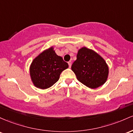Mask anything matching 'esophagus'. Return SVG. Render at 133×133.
<instances>
[{"label":"esophagus","mask_w":133,"mask_h":133,"mask_svg":"<svg viewBox=\"0 0 133 133\" xmlns=\"http://www.w3.org/2000/svg\"><path fill=\"white\" fill-rule=\"evenodd\" d=\"M68 65H69V67L70 68L71 66V61H69V62H68Z\"/></svg>","instance_id":"34e87169"}]
</instances>
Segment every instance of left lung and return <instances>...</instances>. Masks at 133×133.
I'll return each mask as SVG.
<instances>
[{"mask_svg":"<svg viewBox=\"0 0 133 133\" xmlns=\"http://www.w3.org/2000/svg\"><path fill=\"white\" fill-rule=\"evenodd\" d=\"M71 70L79 82L96 89L106 82L109 68L105 60L94 51L83 47L78 50Z\"/></svg>","mask_w":133,"mask_h":133,"instance_id":"left-lung-1","label":"left lung"}]
</instances>
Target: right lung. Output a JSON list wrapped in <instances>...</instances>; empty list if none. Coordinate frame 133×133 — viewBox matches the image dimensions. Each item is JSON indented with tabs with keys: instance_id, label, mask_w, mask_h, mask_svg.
I'll use <instances>...</instances> for the list:
<instances>
[{
	"instance_id": "obj_1",
	"label": "right lung",
	"mask_w": 133,
	"mask_h": 133,
	"mask_svg": "<svg viewBox=\"0 0 133 133\" xmlns=\"http://www.w3.org/2000/svg\"><path fill=\"white\" fill-rule=\"evenodd\" d=\"M68 65L50 48L39 55L30 66V75L36 87L46 89L58 80L61 73Z\"/></svg>"
}]
</instances>
